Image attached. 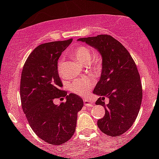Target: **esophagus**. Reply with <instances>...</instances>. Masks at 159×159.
Returning a JSON list of instances; mask_svg holds the SVG:
<instances>
[{
	"label": "esophagus",
	"instance_id": "esophagus-1",
	"mask_svg": "<svg viewBox=\"0 0 159 159\" xmlns=\"http://www.w3.org/2000/svg\"><path fill=\"white\" fill-rule=\"evenodd\" d=\"M84 104L85 105H87V106H89V107H92L93 105H94L93 102H91V101H89V100H84Z\"/></svg>",
	"mask_w": 159,
	"mask_h": 159
}]
</instances>
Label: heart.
<instances>
[{
	"label": "heart",
	"mask_w": 159,
	"mask_h": 159,
	"mask_svg": "<svg viewBox=\"0 0 159 159\" xmlns=\"http://www.w3.org/2000/svg\"><path fill=\"white\" fill-rule=\"evenodd\" d=\"M70 54L78 61L79 63L82 65H88L90 61L94 66H97L99 65V60L98 58H92L93 53L91 49L88 46H78L70 51ZM63 59H59L57 62V69L59 73H61L62 65H63ZM94 80L89 77L80 78L75 80L70 84V91L74 94H76L80 96H85L92 89L94 86Z\"/></svg>",
	"instance_id": "1"
}]
</instances>
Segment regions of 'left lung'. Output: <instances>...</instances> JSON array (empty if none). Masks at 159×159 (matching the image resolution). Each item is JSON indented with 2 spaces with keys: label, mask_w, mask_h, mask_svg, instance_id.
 Here are the masks:
<instances>
[{
  "label": "left lung",
  "mask_w": 159,
  "mask_h": 159,
  "mask_svg": "<svg viewBox=\"0 0 159 159\" xmlns=\"http://www.w3.org/2000/svg\"><path fill=\"white\" fill-rule=\"evenodd\" d=\"M100 52L102 75L93 93L100 96L96 105L105 108V115L98 121L99 129L107 135L117 137L127 131L140 110L142 88L139 70L128 50L108 34L79 38ZM110 99L105 105L103 99Z\"/></svg>",
  "instance_id": "left-lung-1"
}]
</instances>
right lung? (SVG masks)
Segmentation results:
<instances>
[{
  "instance_id": "1",
  "label": "right lung",
  "mask_w": 159,
  "mask_h": 159,
  "mask_svg": "<svg viewBox=\"0 0 159 159\" xmlns=\"http://www.w3.org/2000/svg\"><path fill=\"white\" fill-rule=\"evenodd\" d=\"M72 39L40 44L25 61L20 78V95L24 113L35 134L51 145L65 143L75 131L77 114L82 108V98L67 95L57 69L61 53ZM66 97L59 106L56 98Z\"/></svg>"
}]
</instances>
